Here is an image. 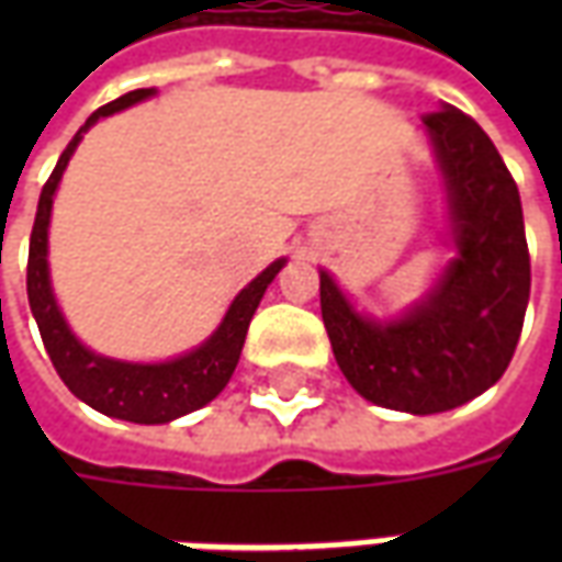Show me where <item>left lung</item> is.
<instances>
[{"label": "left lung", "mask_w": 562, "mask_h": 562, "mask_svg": "<svg viewBox=\"0 0 562 562\" xmlns=\"http://www.w3.org/2000/svg\"><path fill=\"white\" fill-rule=\"evenodd\" d=\"M448 192L458 258L403 318L358 316L322 270L330 349L364 401L434 415L479 397L506 373L530 301L518 186L484 128L458 108L422 116Z\"/></svg>", "instance_id": "left-lung-1"}]
</instances>
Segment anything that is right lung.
<instances>
[{"label":"right lung","mask_w":562,"mask_h":562,"mask_svg":"<svg viewBox=\"0 0 562 562\" xmlns=\"http://www.w3.org/2000/svg\"><path fill=\"white\" fill-rule=\"evenodd\" d=\"M153 92L156 90H135L120 95L116 102L99 108L80 126L78 135L68 140V147L63 149L54 173L44 183L42 198H38V213H35L30 237V265H26V294H30L32 316L38 322L44 349L50 355L59 379L66 382L75 397H80L92 409L135 424H165L186 413H195L228 385L234 367L240 361V349H244L249 322L256 316L258 301L285 265V258H280L268 270H261L256 280L234 297L222 325L210 334L207 342H201L189 355H180V358L165 361V364L114 361V358L90 352L71 334L59 306H56L54 289H50V270H47V225H50L56 186L63 180V171H66L68 159H71L80 138H83V132L92 123L123 111L128 104H138L140 99H149Z\"/></svg>","instance_id":"right-lung-1"}]
</instances>
